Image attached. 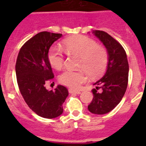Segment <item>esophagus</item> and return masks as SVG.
Listing matches in <instances>:
<instances>
[{"instance_id":"1","label":"esophagus","mask_w":146,"mask_h":146,"mask_svg":"<svg viewBox=\"0 0 146 146\" xmlns=\"http://www.w3.org/2000/svg\"><path fill=\"white\" fill-rule=\"evenodd\" d=\"M69 94H80L81 93L80 91L75 90V89H73V88H69Z\"/></svg>"}]
</instances>
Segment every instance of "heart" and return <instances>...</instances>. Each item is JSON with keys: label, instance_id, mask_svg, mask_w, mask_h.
I'll use <instances>...</instances> for the list:
<instances>
[{"label": "heart", "instance_id": "heart-1", "mask_svg": "<svg viewBox=\"0 0 146 146\" xmlns=\"http://www.w3.org/2000/svg\"><path fill=\"white\" fill-rule=\"evenodd\" d=\"M62 45L68 53L80 57L79 66L89 76L99 77L106 70L108 64V52L104 48L98 46L94 40L84 36H75L64 40ZM48 59L51 66L56 69H60L64 65V55L57 47L50 49ZM86 80L87 77L83 70H65L59 76V81L62 84L71 88L80 87Z\"/></svg>", "mask_w": 146, "mask_h": 146}]
</instances>
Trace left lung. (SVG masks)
Segmentation results:
<instances>
[{"label": "left lung", "mask_w": 146, "mask_h": 146, "mask_svg": "<svg viewBox=\"0 0 146 146\" xmlns=\"http://www.w3.org/2000/svg\"><path fill=\"white\" fill-rule=\"evenodd\" d=\"M93 34L104 44L108 52L107 70L94 85L92 102L88 106L91 113L104 115L118 105L126 92L129 77V64L123 47L110 35L102 31H93Z\"/></svg>", "instance_id": "obj_1"}]
</instances>
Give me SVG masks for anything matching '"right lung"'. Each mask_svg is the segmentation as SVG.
<instances>
[{
    "label": "right lung",
    "mask_w": 146,
    "mask_h": 146,
    "mask_svg": "<svg viewBox=\"0 0 146 146\" xmlns=\"http://www.w3.org/2000/svg\"><path fill=\"white\" fill-rule=\"evenodd\" d=\"M61 33L40 32L27 41L20 49L16 62L17 80L25 102L38 115L55 118L63 113V104L68 90L58 86L52 91L46 89L45 82L54 78L48 52Z\"/></svg>",
    "instance_id": "right-lung-1"
}]
</instances>
